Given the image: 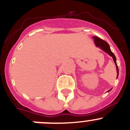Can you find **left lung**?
I'll return each instance as SVG.
<instances>
[{
	"instance_id": "obj_1",
	"label": "left lung",
	"mask_w": 130,
	"mask_h": 130,
	"mask_svg": "<svg viewBox=\"0 0 130 130\" xmlns=\"http://www.w3.org/2000/svg\"><path fill=\"white\" fill-rule=\"evenodd\" d=\"M93 39H94V44H95L96 46L97 47H100V48L103 50V51H104L105 52H106L107 53L109 54L110 56H112V57L114 63H115L116 65V70H117V73H118L117 77H118V75H119V69H118V65H117L116 58L115 55H114V53H113L111 51V50H110V46H109V44H108L106 41L101 39L99 38V37H96V36H94V37H93ZM110 91V90L108 91Z\"/></svg>"
}]
</instances>
